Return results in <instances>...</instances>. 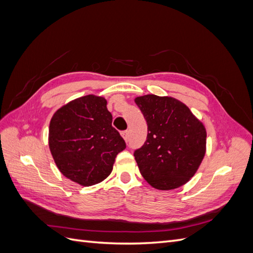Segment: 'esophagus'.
<instances>
[{
	"mask_svg": "<svg viewBox=\"0 0 253 253\" xmlns=\"http://www.w3.org/2000/svg\"><path fill=\"white\" fill-rule=\"evenodd\" d=\"M121 136L124 137V139H125L126 141H127V139H128V132H127V131H122V132H121Z\"/></svg>",
	"mask_w": 253,
	"mask_h": 253,
	"instance_id": "1",
	"label": "esophagus"
}]
</instances>
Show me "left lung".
I'll return each mask as SVG.
<instances>
[{"mask_svg": "<svg viewBox=\"0 0 253 253\" xmlns=\"http://www.w3.org/2000/svg\"><path fill=\"white\" fill-rule=\"evenodd\" d=\"M148 136L134 156L143 178L158 190L176 189L196 173L206 154V128L186 104L172 97L135 99Z\"/></svg>", "mask_w": 253, "mask_h": 253, "instance_id": "left-lung-1", "label": "left lung"}]
</instances>
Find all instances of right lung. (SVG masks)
<instances>
[{
	"label": "right lung",
	"mask_w": 253,
	"mask_h": 253,
	"mask_svg": "<svg viewBox=\"0 0 253 253\" xmlns=\"http://www.w3.org/2000/svg\"><path fill=\"white\" fill-rule=\"evenodd\" d=\"M112 121L106 100L95 95L75 99L53 114L48 144L65 177L88 187L111 174L115 158L126 147Z\"/></svg>",
	"instance_id": "add662e5"
}]
</instances>
